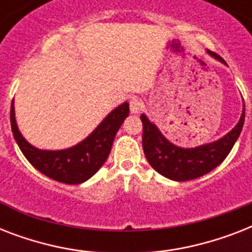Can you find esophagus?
<instances>
[{
	"mask_svg": "<svg viewBox=\"0 0 252 252\" xmlns=\"http://www.w3.org/2000/svg\"><path fill=\"white\" fill-rule=\"evenodd\" d=\"M129 108L132 114H140V112L142 111V108H144V102H142L141 99H138V98L130 99Z\"/></svg>",
	"mask_w": 252,
	"mask_h": 252,
	"instance_id": "1",
	"label": "esophagus"
}]
</instances>
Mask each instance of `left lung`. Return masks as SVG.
I'll list each match as a JSON object with an SVG mask.
<instances>
[{"label":"left lung","mask_w":252,"mask_h":252,"mask_svg":"<svg viewBox=\"0 0 252 252\" xmlns=\"http://www.w3.org/2000/svg\"><path fill=\"white\" fill-rule=\"evenodd\" d=\"M207 52L216 60L225 64V61L216 53ZM142 122V149L150 166L167 179L175 182L196 179L205 175L227 157L235 141L242 132L245 123V103L239 122L233 129L220 140L196 148H180L174 145L161 133L158 126L141 115Z\"/></svg>","instance_id":"8db88e82"}]
</instances>
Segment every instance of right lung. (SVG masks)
<instances>
[{
    "label": "right lung",
    "instance_id": "add662e5",
    "mask_svg": "<svg viewBox=\"0 0 252 252\" xmlns=\"http://www.w3.org/2000/svg\"><path fill=\"white\" fill-rule=\"evenodd\" d=\"M129 115V103L112 110L100 124L77 145L61 150H43L32 146L18 129L14 100L10 110L13 136L27 161L37 171L61 183L80 184L90 179L108 158L114 138Z\"/></svg>",
    "mask_w": 252,
    "mask_h": 252
}]
</instances>
